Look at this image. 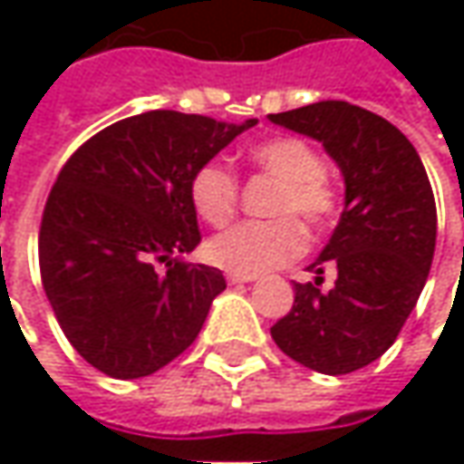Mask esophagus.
<instances>
[{
    "instance_id": "34e87169",
    "label": "esophagus",
    "mask_w": 464,
    "mask_h": 464,
    "mask_svg": "<svg viewBox=\"0 0 464 464\" xmlns=\"http://www.w3.org/2000/svg\"><path fill=\"white\" fill-rule=\"evenodd\" d=\"M227 281H229V284H250V281H256V276H242V274H227Z\"/></svg>"
}]
</instances>
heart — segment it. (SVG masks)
Masks as SVG:
<instances>
[{
  "instance_id": "1",
  "label": "heart",
  "mask_w": 464,
  "mask_h": 464,
  "mask_svg": "<svg viewBox=\"0 0 464 464\" xmlns=\"http://www.w3.org/2000/svg\"><path fill=\"white\" fill-rule=\"evenodd\" d=\"M250 160L260 172L281 180L271 208L278 219L235 224L206 245L208 260L214 266L242 276H258L284 268L304 253L307 235L295 217L312 229H323L338 208L335 190L325 180V162L307 141L292 136L271 139L258 144L250 152ZM237 196V178L222 162L198 168L190 180V201L196 214L214 227L232 219Z\"/></svg>"
}]
</instances>
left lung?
<instances>
[{"instance_id":"8db88e82","label":"left lung","mask_w":464,"mask_h":464,"mask_svg":"<svg viewBox=\"0 0 464 464\" xmlns=\"http://www.w3.org/2000/svg\"><path fill=\"white\" fill-rule=\"evenodd\" d=\"M271 123L320 141L346 186L341 222L317 276L295 284V307L271 328L276 346L323 374H348L395 343L429 278L437 204L416 147L382 116L343 100H323ZM339 276L323 293L322 268Z\"/></svg>"}]
</instances>
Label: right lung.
<instances>
[{"label": "right lung", "mask_w": 464, "mask_h": 464, "mask_svg": "<svg viewBox=\"0 0 464 464\" xmlns=\"http://www.w3.org/2000/svg\"><path fill=\"white\" fill-rule=\"evenodd\" d=\"M256 123L150 111L69 157L45 201L38 260L56 320L87 364L139 380L196 341L227 281L180 260L201 242L190 180Z\"/></svg>", "instance_id": "right-lung-1"}]
</instances>
